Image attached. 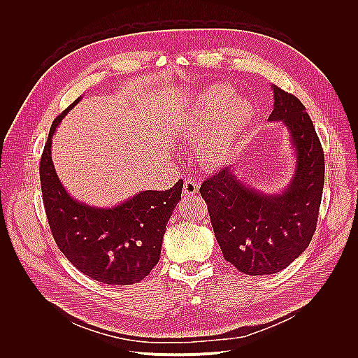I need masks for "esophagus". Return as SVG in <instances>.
Wrapping results in <instances>:
<instances>
[{
    "instance_id": "esophagus-1",
    "label": "esophagus",
    "mask_w": 358,
    "mask_h": 358,
    "mask_svg": "<svg viewBox=\"0 0 358 358\" xmlns=\"http://www.w3.org/2000/svg\"><path fill=\"white\" fill-rule=\"evenodd\" d=\"M182 192L184 195H195L198 192V184L195 181H192L191 178L184 181V187H182Z\"/></svg>"
}]
</instances>
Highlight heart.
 Instances as JSON below:
<instances>
[{
    "label": "heart",
    "instance_id": "b5f03b06",
    "mask_svg": "<svg viewBox=\"0 0 358 358\" xmlns=\"http://www.w3.org/2000/svg\"><path fill=\"white\" fill-rule=\"evenodd\" d=\"M233 90L226 85L206 89L194 108L181 121L180 129L184 135L202 134L199 153L202 160L210 166L224 164L236 150L238 139L254 115L252 106L243 97H232Z\"/></svg>",
    "mask_w": 358,
    "mask_h": 358
}]
</instances>
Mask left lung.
Segmentation results:
<instances>
[{"instance_id": "obj_1", "label": "left lung", "mask_w": 358, "mask_h": 358, "mask_svg": "<svg viewBox=\"0 0 358 358\" xmlns=\"http://www.w3.org/2000/svg\"><path fill=\"white\" fill-rule=\"evenodd\" d=\"M272 89L269 121L285 122L297 157L289 187L268 195L224 167L199 189L224 259L251 276L278 273L306 251L317 229L325 181L324 149L304 104L276 85Z\"/></svg>"}]
</instances>
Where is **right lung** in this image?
I'll return each instance as SVG.
<instances>
[{
    "label": "right lung",
    "instance_id": "1",
    "mask_svg": "<svg viewBox=\"0 0 358 358\" xmlns=\"http://www.w3.org/2000/svg\"><path fill=\"white\" fill-rule=\"evenodd\" d=\"M78 97L52 122L40 159L43 203L51 234L66 259L96 282L128 286L141 282L160 258L166 224L181 201L182 180L167 191H142L114 208L73 199L51 159V139Z\"/></svg>",
    "mask_w": 358,
    "mask_h": 358
}]
</instances>
